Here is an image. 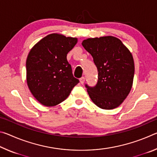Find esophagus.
<instances>
[{
	"mask_svg": "<svg viewBox=\"0 0 157 157\" xmlns=\"http://www.w3.org/2000/svg\"><path fill=\"white\" fill-rule=\"evenodd\" d=\"M79 82H80V83L82 84H83L84 83V82H85V78H84V77H82V78L79 79Z\"/></svg>",
	"mask_w": 157,
	"mask_h": 157,
	"instance_id": "1",
	"label": "esophagus"
}]
</instances>
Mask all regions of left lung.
<instances>
[{"mask_svg":"<svg viewBox=\"0 0 157 157\" xmlns=\"http://www.w3.org/2000/svg\"><path fill=\"white\" fill-rule=\"evenodd\" d=\"M82 44L94 58L98 72L94 87L85 85L90 98L103 109L118 107L132 87L134 62L131 52L113 36L89 38Z\"/></svg>","mask_w":157,"mask_h":157,"instance_id":"left-lung-1","label":"left lung"}]
</instances>
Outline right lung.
<instances>
[{
    "mask_svg": "<svg viewBox=\"0 0 157 157\" xmlns=\"http://www.w3.org/2000/svg\"><path fill=\"white\" fill-rule=\"evenodd\" d=\"M78 39L53 33L32 48L26 60V79L32 94L41 105L52 107L65 100L79 83L66 56Z\"/></svg>",
    "mask_w": 157,
    "mask_h": 157,
    "instance_id": "add662e5",
    "label": "right lung"
}]
</instances>
